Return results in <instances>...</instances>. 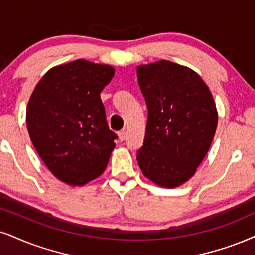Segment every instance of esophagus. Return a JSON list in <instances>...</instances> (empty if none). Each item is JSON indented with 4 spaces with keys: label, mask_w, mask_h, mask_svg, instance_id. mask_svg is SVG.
<instances>
[{
    "label": "esophagus",
    "mask_w": 255,
    "mask_h": 255,
    "mask_svg": "<svg viewBox=\"0 0 255 255\" xmlns=\"http://www.w3.org/2000/svg\"><path fill=\"white\" fill-rule=\"evenodd\" d=\"M118 137H119V140H121V142H124L125 138H127V131H125V130L119 131Z\"/></svg>",
    "instance_id": "obj_1"
}]
</instances>
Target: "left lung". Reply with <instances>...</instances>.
I'll return each instance as SVG.
<instances>
[{"instance_id":"8db88e82","label":"left lung","mask_w":255,"mask_h":255,"mask_svg":"<svg viewBox=\"0 0 255 255\" xmlns=\"http://www.w3.org/2000/svg\"><path fill=\"white\" fill-rule=\"evenodd\" d=\"M137 79L149 112L138 165L158 187H180L195 175L215 136L213 94L194 70L169 60L138 65Z\"/></svg>"}]
</instances>
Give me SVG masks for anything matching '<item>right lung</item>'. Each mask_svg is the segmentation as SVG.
I'll return each mask as SVG.
<instances>
[{
  "instance_id": "right-lung-1",
  "label": "right lung",
  "mask_w": 255,
  "mask_h": 255,
  "mask_svg": "<svg viewBox=\"0 0 255 255\" xmlns=\"http://www.w3.org/2000/svg\"><path fill=\"white\" fill-rule=\"evenodd\" d=\"M113 75L111 65L78 59L47 71L28 100L31 143L49 171L72 187L99 177L116 146L100 99Z\"/></svg>"
}]
</instances>
